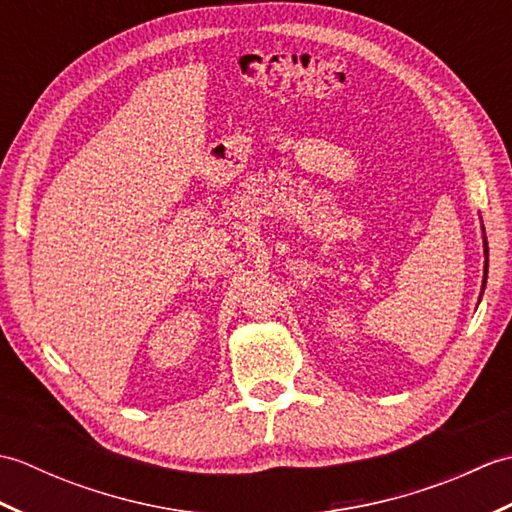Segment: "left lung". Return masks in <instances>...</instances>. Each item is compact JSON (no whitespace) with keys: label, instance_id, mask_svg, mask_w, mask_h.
<instances>
[{"label":"left lung","instance_id":"obj_1","mask_svg":"<svg viewBox=\"0 0 512 512\" xmlns=\"http://www.w3.org/2000/svg\"><path fill=\"white\" fill-rule=\"evenodd\" d=\"M482 231H484V226H482ZM484 279H482V292H484V284H486V277H488V244H486V237H484Z\"/></svg>","mask_w":512,"mask_h":512}]
</instances>
